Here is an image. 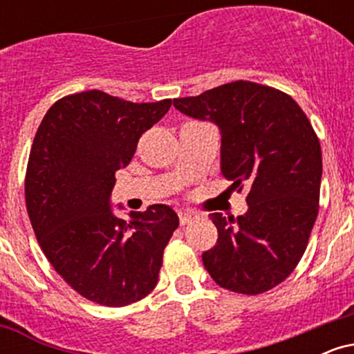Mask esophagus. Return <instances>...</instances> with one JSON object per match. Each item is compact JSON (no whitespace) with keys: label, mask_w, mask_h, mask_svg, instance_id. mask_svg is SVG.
I'll return each mask as SVG.
<instances>
[{"label":"esophagus","mask_w":354,"mask_h":354,"mask_svg":"<svg viewBox=\"0 0 354 354\" xmlns=\"http://www.w3.org/2000/svg\"><path fill=\"white\" fill-rule=\"evenodd\" d=\"M196 218L198 216L194 213H188V211H185V213H180V225L181 226L188 225V223L194 221V219H196Z\"/></svg>","instance_id":"34e87169"}]
</instances>
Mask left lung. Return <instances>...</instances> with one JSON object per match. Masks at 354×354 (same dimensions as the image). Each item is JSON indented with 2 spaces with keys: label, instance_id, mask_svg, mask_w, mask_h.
I'll list each match as a JSON object with an SVG mask.
<instances>
[{
  "label": "left lung",
  "instance_id": "8db88e82",
  "mask_svg": "<svg viewBox=\"0 0 354 354\" xmlns=\"http://www.w3.org/2000/svg\"><path fill=\"white\" fill-rule=\"evenodd\" d=\"M174 108L219 126L221 171L239 193L248 188L243 216L211 214L218 241L203 265L234 293L273 290L298 266L318 216L323 161L310 120L286 93L243 80Z\"/></svg>",
  "mask_w": 354,
  "mask_h": 354
}]
</instances>
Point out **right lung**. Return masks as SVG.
Returning a JSON list of instances; mask_svg holds the SVG:
<instances>
[{
  "mask_svg": "<svg viewBox=\"0 0 354 354\" xmlns=\"http://www.w3.org/2000/svg\"><path fill=\"white\" fill-rule=\"evenodd\" d=\"M169 106L171 100L131 103L89 89L56 101L36 131L24 178L36 239L56 273L101 306L151 293L180 225L166 205L129 213V223L109 209L115 173Z\"/></svg>",
  "mask_w": 354,
  "mask_h": 354,
  "instance_id": "add662e5",
  "label": "right lung"
}]
</instances>
